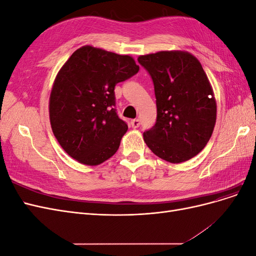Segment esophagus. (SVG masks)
I'll list each match as a JSON object with an SVG mask.
<instances>
[{
	"mask_svg": "<svg viewBox=\"0 0 256 256\" xmlns=\"http://www.w3.org/2000/svg\"><path fill=\"white\" fill-rule=\"evenodd\" d=\"M131 126H132V128H138V126H140V120H131Z\"/></svg>",
	"mask_w": 256,
	"mask_h": 256,
	"instance_id": "obj_1",
	"label": "esophagus"
}]
</instances>
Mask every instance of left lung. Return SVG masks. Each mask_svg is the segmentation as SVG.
Wrapping results in <instances>:
<instances>
[{
  "instance_id": "8db88e82",
  "label": "left lung",
  "mask_w": 256,
  "mask_h": 256,
  "mask_svg": "<svg viewBox=\"0 0 256 256\" xmlns=\"http://www.w3.org/2000/svg\"><path fill=\"white\" fill-rule=\"evenodd\" d=\"M150 72L157 120L143 134L148 148L171 164L202 152L216 125V102L200 60L188 51H159L138 58Z\"/></svg>"
}]
</instances>
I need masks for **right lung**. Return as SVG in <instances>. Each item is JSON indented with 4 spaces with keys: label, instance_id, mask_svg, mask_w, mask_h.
I'll use <instances>...</instances> for the list:
<instances>
[{
    "label": "right lung",
    "instance_id": "obj_1",
    "mask_svg": "<svg viewBox=\"0 0 256 256\" xmlns=\"http://www.w3.org/2000/svg\"><path fill=\"white\" fill-rule=\"evenodd\" d=\"M138 69L132 56L94 46L76 50L60 67L49 99L50 124L79 164L95 166L118 152L128 126L115 112L114 88Z\"/></svg>",
    "mask_w": 256,
    "mask_h": 256
}]
</instances>
